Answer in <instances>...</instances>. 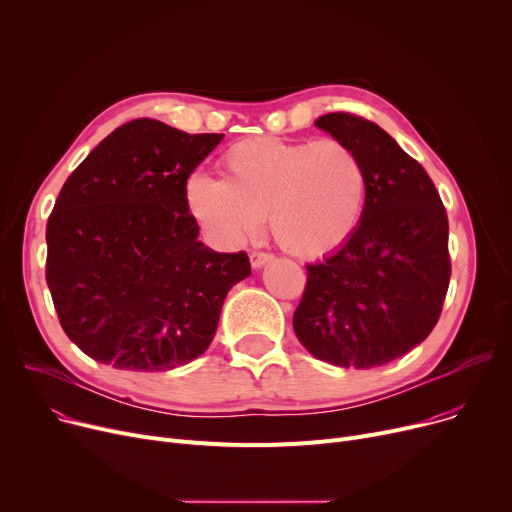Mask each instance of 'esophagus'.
Instances as JSON below:
<instances>
[{
  "instance_id": "esophagus-1",
  "label": "esophagus",
  "mask_w": 512,
  "mask_h": 512,
  "mask_svg": "<svg viewBox=\"0 0 512 512\" xmlns=\"http://www.w3.org/2000/svg\"><path fill=\"white\" fill-rule=\"evenodd\" d=\"M249 257H251V265L255 267V270H259V267H263L265 263H270L274 259L272 253H263V251H253Z\"/></svg>"
}]
</instances>
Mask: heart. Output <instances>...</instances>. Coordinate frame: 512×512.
Returning <instances> with one entry per match:
<instances>
[{"instance_id": "heart-1", "label": "heart", "mask_w": 512, "mask_h": 512, "mask_svg": "<svg viewBox=\"0 0 512 512\" xmlns=\"http://www.w3.org/2000/svg\"><path fill=\"white\" fill-rule=\"evenodd\" d=\"M224 180L197 174L186 182V205L222 245L257 234L270 218L278 245L317 259L338 251L359 228L367 170L344 141L251 137L222 155Z\"/></svg>"}]
</instances>
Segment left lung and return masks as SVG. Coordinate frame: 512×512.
<instances>
[{"label":"left lung","instance_id":"1","mask_svg":"<svg viewBox=\"0 0 512 512\" xmlns=\"http://www.w3.org/2000/svg\"><path fill=\"white\" fill-rule=\"evenodd\" d=\"M315 126L361 155L367 199L355 234L307 265L294 334L321 361L380 367L438 324L450 282L446 209L419 161L378 124L334 112Z\"/></svg>","mask_w":512,"mask_h":512}]
</instances>
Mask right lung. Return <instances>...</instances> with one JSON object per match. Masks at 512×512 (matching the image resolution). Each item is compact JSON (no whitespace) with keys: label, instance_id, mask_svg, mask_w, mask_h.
<instances>
[{"label":"right lung","instance_id":"obj_1","mask_svg":"<svg viewBox=\"0 0 512 512\" xmlns=\"http://www.w3.org/2000/svg\"><path fill=\"white\" fill-rule=\"evenodd\" d=\"M224 134L139 118L64 182L47 220L45 280L66 336L122 371H166L207 351L245 251L205 247L186 180Z\"/></svg>","mask_w":512,"mask_h":512}]
</instances>
